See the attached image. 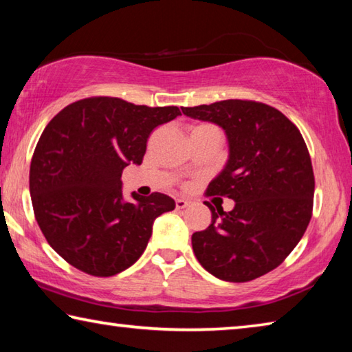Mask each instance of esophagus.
I'll use <instances>...</instances> for the list:
<instances>
[{
    "mask_svg": "<svg viewBox=\"0 0 352 352\" xmlns=\"http://www.w3.org/2000/svg\"><path fill=\"white\" fill-rule=\"evenodd\" d=\"M188 205H189V201L184 200V199H177L175 200V208H177V210H184V208H186Z\"/></svg>",
    "mask_w": 352,
    "mask_h": 352,
    "instance_id": "1",
    "label": "esophagus"
}]
</instances>
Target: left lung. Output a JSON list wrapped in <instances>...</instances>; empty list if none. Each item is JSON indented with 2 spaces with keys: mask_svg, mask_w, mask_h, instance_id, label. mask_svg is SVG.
Wrapping results in <instances>:
<instances>
[{
  "mask_svg": "<svg viewBox=\"0 0 352 352\" xmlns=\"http://www.w3.org/2000/svg\"><path fill=\"white\" fill-rule=\"evenodd\" d=\"M182 111L225 130L230 158L206 195L236 201L228 212L205 201L212 220L192 234L195 258L223 281L265 275L292 253L312 217L315 178L302 135L281 111L256 100L228 99Z\"/></svg>",
  "mask_w": 352,
  "mask_h": 352,
  "instance_id": "8db88e82",
  "label": "left lung"
}]
</instances>
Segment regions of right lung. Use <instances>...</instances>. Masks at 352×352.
<instances>
[{"label":"right lung","instance_id":"obj_1","mask_svg":"<svg viewBox=\"0 0 352 352\" xmlns=\"http://www.w3.org/2000/svg\"><path fill=\"white\" fill-rule=\"evenodd\" d=\"M178 115V107L94 96L67 105L45 127L29 190L41 233L68 264L105 278L138 261L153 220L175 201L162 192L126 201L121 175L142 163L152 130Z\"/></svg>","mask_w":352,"mask_h":352}]
</instances>
